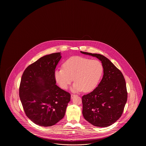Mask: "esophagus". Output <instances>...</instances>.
<instances>
[{"label": "esophagus", "instance_id": "esophagus-1", "mask_svg": "<svg viewBox=\"0 0 146 146\" xmlns=\"http://www.w3.org/2000/svg\"><path fill=\"white\" fill-rule=\"evenodd\" d=\"M77 96V95H76V94H71V98H72H72H74V96Z\"/></svg>", "mask_w": 146, "mask_h": 146}]
</instances>
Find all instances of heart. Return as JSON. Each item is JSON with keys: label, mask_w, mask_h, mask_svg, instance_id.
<instances>
[{"label": "heart", "mask_w": 146, "mask_h": 146, "mask_svg": "<svg viewBox=\"0 0 146 146\" xmlns=\"http://www.w3.org/2000/svg\"><path fill=\"white\" fill-rule=\"evenodd\" d=\"M62 68L54 72L57 83L63 89H67L74 81L72 88L75 92L83 90L89 92L94 90L99 83L103 72L100 61L81 56H73L62 64Z\"/></svg>", "instance_id": "obj_1"}]
</instances>
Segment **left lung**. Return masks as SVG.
<instances>
[{"instance_id":"left-lung-1","label":"left lung","mask_w":146,"mask_h":146,"mask_svg":"<svg viewBox=\"0 0 146 146\" xmlns=\"http://www.w3.org/2000/svg\"><path fill=\"white\" fill-rule=\"evenodd\" d=\"M80 52L96 57L101 61L104 74L98 86L82 97V114L86 121L95 126H109L121 117L127 102V89L124 76L102 55Z\"/></svg>"}]
</instances>
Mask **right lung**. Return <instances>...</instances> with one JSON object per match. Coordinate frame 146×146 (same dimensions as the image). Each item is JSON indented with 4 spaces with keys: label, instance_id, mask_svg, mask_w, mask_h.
<instances>
[{
    "label": "right lung",
    "instance_id": "obj_1",
    "mask_svg": "<svg viewBox=\"0 0 146 146\" xmlns=\"http://www.w3.org/2000/svg\"><path fill=\"white\" fill-rule=\"evenodd\" d=\"M62 56L53 53L29 66L22 74L19 96L25 113L40 126H52L65 114L70 94L56 85L54 72Z\"/></svg>",
    "mask_w": 146,
    "mask_h": 146
}]
</instances>
